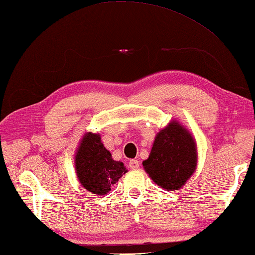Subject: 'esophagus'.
Masks as SVG:
<instances>
[{
    "instance_id": "esophagus-1",
    "label": "esophagus",
    "mask_w": 255,
    "mask_h": 255,
    "mask_svg": "<svg viewBox=\"0 0 255 255\" xmlns=\"http://www.w3.org/2000/svg\"><path fill=\"white\" fill-rule=\"evenodd\" d=\"M129 167H130L131 169H137L138 167H139V161H138L137 159H130L129 160Z\"/></svg>"
}]
</instances>
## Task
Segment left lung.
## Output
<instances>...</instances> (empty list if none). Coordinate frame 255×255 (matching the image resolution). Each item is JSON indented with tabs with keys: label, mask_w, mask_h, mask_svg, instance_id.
Returning a JSON list of instances; mask_svg holds the SVG:
<instances>
[{
	"label": "left lung",
	"mask_w": 255,
	"mask_h": 255,
	"mask_svg": "<svg viewBox=\"0 0 255 255\" xmlns=\"http://www.w3.org/2000/svg\"><path fill=\"white\" fill-rule=\"evenodd\" d=\"M196 151L192 133L173 120L156 135L149 157L142 161V166L155 184L177 191L195 172Z\"/></svg>",
	"instance_id": "left-lung-1"
}]
</instances>
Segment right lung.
I'll use <instances>...</instances> for the list:
<instances>
[{"instance_id":"right-lung-1","label":"right lung","mask_w":255,"mask_h":255,"mask_svg":"<svg viewBox=\"0 0 255 255\" xmlns=\"http://www.w3.org/2000/svg\"><path fill=\"white\" fill-rule=\"evenodd\" d=\"M75 166L77 177L87 191L97 195L107 194L116 182L127 173L122 161L113 159L101 142L100 135L87 132L78 147Z\"/></svg>"}]
</instances>
